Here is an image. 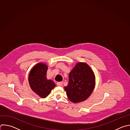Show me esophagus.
I'll list each match as a JSON object with an SVG mask.
<instances>
[{"mask_svg":"<svg viewBox=\"0 0 130 130\" xmlns=\"http://www.w3.org/2000/svg\"><path fill=\"white\" fill-rule=\"evenodd\" d=\"M57 85L58 86H62L63 85V83L62 82H58L57 83Z\"/></svg>","mask_w":130,"mask_h":130,"instance_id":"obj_1","label":"esophagus"}]
</instances>
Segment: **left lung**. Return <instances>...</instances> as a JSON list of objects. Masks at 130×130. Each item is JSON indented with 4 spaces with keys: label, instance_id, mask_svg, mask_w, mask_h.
<instances>
[{
    "label": "left lung",
    "instance_id": "obj_1",
    "mask_svg": "<svg viewBox=\"0 0 130 130\" xmlns=\"http://www.w3.org/2000/svg\"><path fill=\"white\" fill-rule=\"evenodd\" d=\"M95 85V76L91 68L86 63H77L69 74V83L64 87L68 99L73 103L87 100Z\"/></svg>",
    "mask_w": 130,
    "mask_h": 130
}]
</instances>
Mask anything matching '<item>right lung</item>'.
Here are the masks:
<instances>
[{
  "label": "right lung",
  "mask_w": 130,
  "mask_h": 130,
  "mask_svg": "<svg viewBox=\"0 0 130 130\" xmlns=\"http://www.w3.org/2000/svg\"><path fill=\"white\" fill-rule=\"evenodd\" d=\"M48 66L45 63L36 64L30 70L28 82L31 90L39 97L46 98L56 87L55 83L46 77Z\"/></svg>",
  "instance_id": "1"
}]
</instances>
